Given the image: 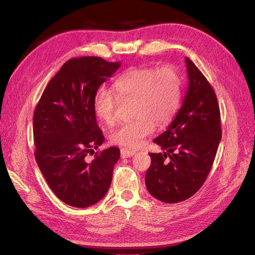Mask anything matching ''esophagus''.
Returning a JSON list of instances; mask_svg holds the SVG:
<instances>
[{
	"label": "esophagus",
	"mask_w": 255,
	"mask_h": 255,
	"mask_svg": "<svg viewBox=\"0 0 255 255\" xmlns=\"http://www.w3.org/2000/svg\"><path fill=\"white\" fill-rule=\"evenodd\" d=\"M135 154L134 150H129V149L127 148H122L121 149V157L122 158H129Z\"/></svg>",
	"instance_id": "34e87169"
}]
</instances>
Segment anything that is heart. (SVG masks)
Segmentation results:
<instances>
[{
  "label": "heart",
  "mask_w": 255,
  "mask_h": 255,
  "mask_svg": "<svg viewBox=\"0 0 255 255\" xmlns=\"http://www.w3.org/2000/svg\"><path fill=\"white\" fill-rule=\"evenodd\" d=\"M113 93L102 89L93 99V110L107 126L117 121L118 100L134 99L131 122L123 123L111 133L114 144L127 148H138L154 131V123L164 126L175 116L181 105L182 81L174 68H132L118 78Z\"/></svg>",
  "instance_id": "1"
}]
</instances>
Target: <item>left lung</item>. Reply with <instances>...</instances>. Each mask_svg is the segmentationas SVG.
I'll return each mask as SVG.
<instances>
[{"label": "left lung", "mask_w": 255, "mask_h": 255, "mask_svg": "<svg viewBox=\"0 0 255 255\" xmlns=\"http://www.w3.org/2000/svg\"><path fill=\"white\" fill-rule=\"evenodd\" d=\"M188 89L166 131L153 139L165 152L149 153L145 183L156 199L177 203L200 189L209 175L222 138L217 98L207 78L186 57Z\"/></svg>", "instance_id": "8db88e82"}]
</instances>
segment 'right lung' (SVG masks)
<instances>
[{"label": "right lung", "mask_w": 255, "mask_h": 255, "mask_svg": "<svg viewBox=\"0 0 255 255\" xmlns=\"http://www.w3.org/2000/svg\"><path fill=\"white\" fill-rule=\"evenodd\" d=\"M121 64L101 57L72 58L49 81L33 115L34 157L49 188L74 208L97 203L107 194L120 149L94 153L104 142L93 99Z\"/></svg>", "instance_id": "add662e5"}]
</instances>
